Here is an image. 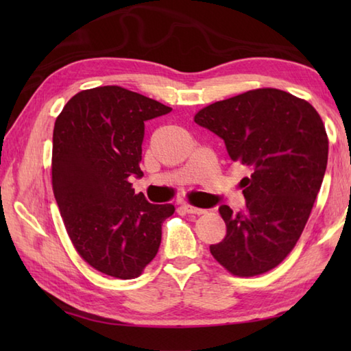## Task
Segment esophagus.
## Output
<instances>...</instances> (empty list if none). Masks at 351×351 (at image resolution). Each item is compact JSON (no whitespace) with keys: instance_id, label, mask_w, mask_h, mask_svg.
Instances as JSON below:
<instances>
[{"instance_id":"34e87169","label":"esophagus","mask_w":351,"mask_h":351,"mask_svg":"<svg viewBox=\"0 0 351 351\" xmlns=\"http://www.w3.org/2000/svg\"><path fill=\"white\" fill-rule=\"evenodd\" d=\"M182 208H184V211H185V213H189V214H197V215H200V214H205V210H202V208L193 206V205H190V204H185V205H182Z\"/></svg>"}]
</instances>
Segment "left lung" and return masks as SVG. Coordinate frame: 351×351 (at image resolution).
<instances>
[{
    "instance_id": "obj_1",
    "label": "left lung",
    "mask_w": 351,
    "mask_h": 351,
    "mask_svg": "<svg viewBox=\"0 0 351 351\" xmlns=\"http://www.w3.org/2000/svg\"><path fill=\"white\" fill-rule=\"evenodd\" d=\"M195 122L250 171L240 182L244 210L219 208L226 237L211 255L238 278L273 270L299 241L322 187L329 154L322 117L308 101L265 87L214 102Z\"/></svg>"
}]
</instances>
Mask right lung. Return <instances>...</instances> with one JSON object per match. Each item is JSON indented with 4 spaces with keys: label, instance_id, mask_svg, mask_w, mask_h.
Segmentation results:
<instances>
[{
    "label": "right lung",
    "instance_id": "add662e5",
    "mask_svg": "<svg viewBox=\"0 0 351 351\" xmlns=\"http://www.w3.org/2000/svg\"><path fill=\"white\" fill-rule=\"evenodd\" d=\"M171 108L119 86L81 90L57 116L52 190L73 247L86 263L117 279H136L155 258L171 204L136 195L145 122Z\"/></svg>",
    "mask_w": 351,
    "mask_h": 351
}]
</instances>
